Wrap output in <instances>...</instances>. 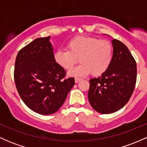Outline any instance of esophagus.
I'll use <instances>...</instances> for the list:
<instances>
[{
	"mask_svg": "<svg viewBox=\"0 0 147 147\" xmlns=\"http://www.w3.org/2000/svg\"><path fill=\"white\" fill-rule=\"evenodd\" d=\"M81 80H82V79L78 78V77H75V83H78V82H79V81H81Z\"/></svg>",
	"mask_w": 147,
	"mask_h": 147,
	"instance_id": "1",
	"label": "esophagus"
}]
</instances>
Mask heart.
<instances>
[{
  "label": "heart",
  "mask_w": 147,
  "mask_h": 147,
  "mask_svg": "<svg viewBox=\"0 0 147 147\" xmlns=\"http://www.w3.org/2000/svg\"><path fill=\"white\" fill-rule=\"evenodd\" d=\"M67 46L68 50H57L54 57L55 61L67 70H71L79 59L81 63L68 72L70 76L82 77L90 72L94 76L101 75L112 61L113 49L106 39L79 36L72 38Z\"/></svg>",
  "instance_id": "b5f03b06"
}]
</instances>
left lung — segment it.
Listing matches in <instances>:
<instances>
[{
    "instance_id": "obj_1",
    "label": "left lung",
    "mask_w": 147,
    "mask_h": 147,
    "mask_svg": "<svg viewBox=\"0 0 147 147\" xmlns=\"http://www.w3.org/2000/svg\"><path fill=\"white\" fill-rule=\"evenodd\" d=\"M113 53L108 70L97 78L90 79L88 97L91 106L102 114L116 112L127 104L137 79V65L122 42L112 41Z\"/></svg>"
}]
</instances>
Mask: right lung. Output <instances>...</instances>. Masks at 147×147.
Listing matches in <instances>:
<instances>
[{
    "label": "right lung",
    "instance_id": "1",
    "mask_svg": "<svg viewBox=\"0 0 147 147\" xmlns=\"http://www.w3.org/2000/svg\"><path fill=\"white\" fill-rule=\"evenodd\" d=\"M50 37L37 38L19 50L14 77L25 105L41 115L57 112L75 85L73 77L55 61Z\"/></svg>",
    "mask_w": 147,
    "mask_h": 147
}]
</instances>
